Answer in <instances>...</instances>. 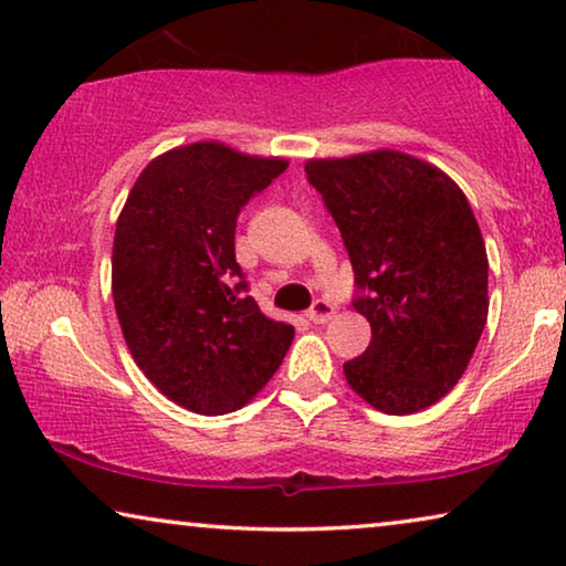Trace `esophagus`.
Instances as JSON below:
<instances>
[{
  "instance_id": "esophagus-1",
  "label": "esophagus",
  "mask_w": 566,
  "mask_h": 566,
  "mask_svg": "<svg viewBox=\"0 0 566 566\" xmlns=\"http://www.w3.org/2000/svg\"><path fill=\"white\" fill-rule=\"evenodd\" d=\"M332 314H335V306H332L327 298H316L314 304H312V308H308V312H306V316H308V319H312L314 324L329 322Z\"/></svg>"
}]
</instances>
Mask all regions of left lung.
I'll return each instance as SVG.
<instances>
[{
	"label": "left lung",
	"mask_w": 566,
	"mask_h": 566,
	"mask_svg": "<svg viewBox=\"0 0 566 566\" xmlns=\"http://www.w3.org/2000/svg\"><path fill=\"white\" fill-rule=\"evenodd\" d=\"M306 180L343 234L353 306L370 345L343 370L386 415L446 397L486 324V250L467 196L428 161L399 151L312 159Z\"/></svg>",
	"instance_id": "left-lung-1"
}]
</instances>
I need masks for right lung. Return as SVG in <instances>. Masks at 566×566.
<instances>
[{"label": "right lung", "instance_id": "right-lung-1", "mask_svg": "<svg viewBox=\"0 0 566 566\" xmlns=\"http://www.w3.org/2000/svg\"><path fill=\"white\" fill-rule=\"evenodd\" d=\"M285 159L190 144L146 165L113 242V298L144 376L185 409L227 415L265 386L293 327L268 319L234 254L242 208Z\"/></svg>", "mask_w": 566, "mask_h": 566}]
</instances>
